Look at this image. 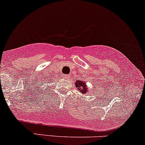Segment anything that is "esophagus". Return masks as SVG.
<instances>
[{
    "instance_id": "34e87169",
    "label": "esophagus",
    "mask_w": 145,
    "mask_h": 145,
    "mask_svg": "<svg viewBox=\"0 0 145 145\" xmlns=\"http://www.w3.org/2000/svg\"><path fill=\"white\" fill-rule=\"evenodd\" d=\"M63 78L65 79V80H67V79H69V75H64L63 76Z\"/></svg>"
}]
</instances>
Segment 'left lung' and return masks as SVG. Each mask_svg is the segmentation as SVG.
Instances as JSON below:
<instances>
[{"label": "left lung", "mask_w": 145, "mask_h": 145, "mask_svg": "<svg viewBox=\"0 0 145 145\" xmlns=\"http://www.w3.org/2000/svg\"><path fill=\"white\" fill-rule=\"evenodd\" d=\"M76 88H78V90L80 92L84 94L86 93H88L89 89L87 88V85H86V82L84 80H77L75 83Z\"/></svg>", "instance_id": "8db88e82"}]
</instances>
